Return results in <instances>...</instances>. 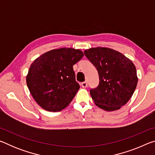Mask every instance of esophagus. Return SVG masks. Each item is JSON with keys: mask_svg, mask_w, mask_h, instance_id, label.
I'll return each mask as SVG.
<instances>
[{"mask_svg": "<svg viewBox=\"0 0 155 155\" xmlns=\"http://www.w3.org/2000/svg\"><path fill=\"white\" fill-rule=\"evenodd\" d=\"M81 86H82V87L83 88H85L87 87V81H84V82L81 83Z\"/></svg>", "mask_w": 155, "mask_h": 155, "instance_id": "34e87169", "label": "esophagus"}]
</instances>
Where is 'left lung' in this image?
Masks as SVG:
<instances>
[{
    "mask_svg": "<svg viewBox=\"0 0 155 155\" xmlns=\"http://www.w3.org/2000/svg\"><path fill=\"white\" fill-rule=\"evenodd\" d=\"M84 53L98 72L99 85L90 90L94 103L107 111L120 109L128 103L137 87L134 64L121 52L104 47L87 49Z\"/></svg>",
    "mask_w": 155,
    "mask_h": 155,
    "instance_id": "obj_1",
    "label": "left lung"
}]
</instances>
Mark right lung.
I'll use <instances>...</instances> for the list:
<instances>
[{"instance_id":"add662e5","label":"right lung","mask_w":155,"mask_h":155,"mask_svg":"<svg viewBox=\"0 0 155 155\" xmlns=\"http://www.w3.org/2000/svg\"><path fill=\"white\" fill-rule=\"evenodd\" d=\"M84 56L78 49H53L31 64L27 85L36 103L48 111H60L71 103L80 86L73 65Z\"/></svg>"}]
</instances>
